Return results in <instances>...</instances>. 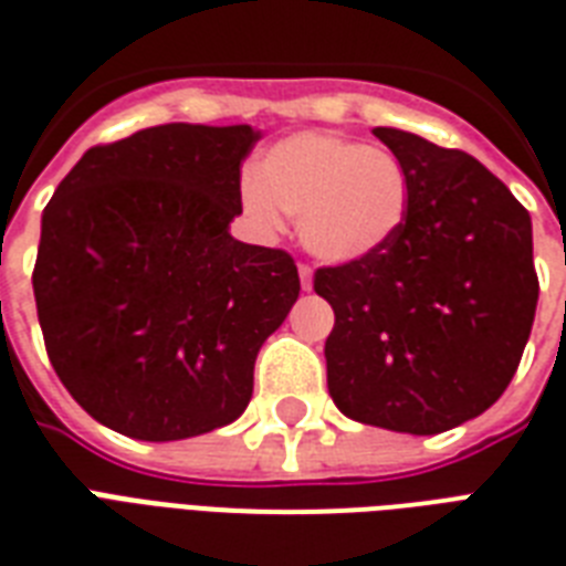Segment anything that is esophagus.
I'll return each mask as SVG.
<instances>
[{
    "mask_svg": "<svg viewBox=\"0 0 566 566\" xmlns=\"http://www.w3.org/2000/svg\"><path fill=\"white\" fill-rule=\"evenodd\" d=\"M297 274H301V286H304V292H310L312 289V269L306 265V262H301L297 265Z\"/></svg>",
    "mask_w": 566,
    "mask_h": 566,
    "instance_id": "1",
    "label": "esophagus"
}]
</instances>
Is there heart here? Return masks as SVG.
Returning <instances> with one entry per match:
<instances>
[{
	"mask_svg": "<svg viewBox=\"0 0 566 566\" xmlns=\"http://www.w3.org/2000/svg\"><path fill=\"white\" fill-rule=\"evenodd\" d=\"M239 196L262 230L297 219L310 254L356 262L379 254L403 230L411 205L409 171L386 148L333 134H295L271 146L260 178L245 175Z\"/></svg>",
	"mask_w": 566,
	"mask_h": 566,
	"instance_id": "b5f03b06",
	"label": "heart"
}]
</instances>
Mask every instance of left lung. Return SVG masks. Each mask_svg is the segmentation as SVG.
I'll return each instance as SVG.
<instances>
[{
    "instance_id": "left-lung-1",
    "label": "left lung",
    "mask_w": 566,
    "mask_h": 566,
    "mask_svg": "<svg viewBox=\"0 0 566 566\" xmlns=\"http://www.w3.org/2000/svg\"><path fill=\"white\" fill-rule=\"evenodd\" d=\"M409 171L403 230L379 254L315 271L336 312L327 388L347 418L436 436L500 400L532 333V219L459 148L374 128Z\"/></svg>"
}]
</instances>
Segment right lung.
I'll return each instance as SVG.
<instances>
[{
    "label": "right lung",
    "instance_id": "1",
    "mask_svg": "<svg viewBox=\"0 0 566 566\" xmlns=\"http://www.w3.org/2000/svg\"><path fill=\"white\" fill-rule=\"evenodd\" d=\"M248 125H157L93 146L43 210L34 301L54 374L139 441L224 427L301 292L292 254L228 233Z\"/></svg>",
    "mask_w": 566,
    "mask_h": 566
}]
</instances>
